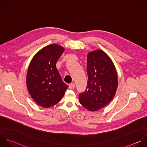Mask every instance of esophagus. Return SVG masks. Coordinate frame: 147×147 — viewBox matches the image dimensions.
Masks as SVG:
<instances>
[{"mask_svg": "<svg viewBox=\"0 0 147 147\" xmlns=\"http://www.w3.org/2000/svg\"><path fill=\"white\" fill-rule=\"evenodd\" d=\"M69 88L70 89H73L74 88H75V84L74 83H71L69 85Z\"/></svg>", "mask_w": 147, "mask_h": 147, "instance_id": "1", "label": "esophagus"}]
</instances>
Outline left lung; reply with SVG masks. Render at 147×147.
<instances>
[{
    "mask_svg": "<svg viewBox=\"0 0 147 147\" xmlns=\"http://www.w3.org/2000/svg\"><path fill=\"white\" fill-rule=\"evenodd\" d=\"M87 73L86 89L80 94L79 100L85 108L94 112L113 99L118 86L117 74L113 61L101 50L88 54Z\"/></svg>",
    "mask_w": 147,
    "mask_h": 147,
    "instance_id": "left-lung-1",
    "label": "left lung"
}]
</instances>
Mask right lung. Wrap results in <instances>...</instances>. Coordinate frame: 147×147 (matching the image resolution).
<instances>
[{
	"label": "right lung",
	"instance_id": "add662e5",
	"mask_svg": "<svg viewBox=\"0 0 147 147\" xmlns=\"http://www.w3.org/2000/svg\"><path fill=\"white\" fill-rule=\"evenodd\" d=\"M65 48L57 44L46 46L32 58L26 76L28 92L34 101L43 108L59 102L68 86L62 81L56 67Z\"/></svg>",
	"mask_w": 147,
	"mask_h": 147
}]
</instances>
